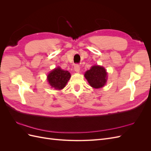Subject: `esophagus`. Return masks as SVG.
Instances as JSON below:
<instances>
[{"instance_id":"obj_1","label":"esophagus","mask_w":151,"mask_h":151,"mask_svg":"<svg viewBox=\"0 0 151 151\" xmlns=\"http://www.w3.org/2000/svg\"><path fill=\"white\" fill-rule=\"evenodd\" d=\"M74 70L77 72H79L80 70V66L79 64H76L74 65Z\"/></svg>"}]
</instances>
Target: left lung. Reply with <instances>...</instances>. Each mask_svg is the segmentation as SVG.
<instances>
[{"instance_id":"8db88e82","label":"left lung","mask_w":151,"mask_h":151,"mask_svg":"<svg viewBox=\"0 0 151 151\" xmlns=\"http://www.w3.org/2000/svg\"><path fill=\"white\" fill-rule=\"evenodd\" d=\"M107 73L104 68L101 66L94 65L91 69L86 71L85 77L90 86L94 88H102L106 84Z\"/></svg>"}]
</instances>
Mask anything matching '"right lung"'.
<instances>
[{
  "mask_svg": "<svg viewBox=\"0 0 151 151\" xmlns=\"http://www.w3.org/2000/svg\"><path fill=\"white\" fill-rule=\"evenodd\" d=\"M70 76L68 71L63 70L60 67H58L48 75V81L53 88L60 90L65 86Z\"/></svg>",
  "mask_w": 151,
  "mask_h": 151,
  "instance_id": "1",
  "label": "right lung"
}]
</instances>
